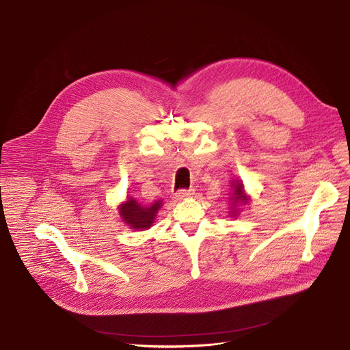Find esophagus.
Returning <instances> with one entry per match:
<instances>
[{"instance_id":"esophagus-1","label":"esophagus","mask_w":350,"mask_h":350,"mask_svg":"<svg viewBox=\"0 0 350 350\" xmlns=\"http://www.w3.org/2000/svg\"><path fill=\"white\" fill-rule=\"evenodd\" d=\"M196 193H194V189L193 188H188V189H178V191L176 193V200H184V198H189V197H193Z\"/></svg>"}]
</instances>
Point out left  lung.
<instances>
[{
  "label": "left lung",
  "mask_w": 350,
  "mask_h": 350,
  "mask_svg": "<svg viewBox=\"0 0 350 350\" xmlns=\"http://www.w3.org/2000/svg\"><path fill=\"white\" fill-rule=\"evenodd\" d=\"M233 204H236V202H241V204H245L247 201H248V198L244 196V189H243V184L241 183H237L236 181V184H234V196H233ZM233 215H236L237 213V209H234V208H232V211H230Z\"/></svg>",
  "instance_id": "8db88e82"
}]
</instances>
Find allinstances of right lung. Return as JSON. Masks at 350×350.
Listing matches in <instances>:
<instances>
[{"instance_id": "obj_1", "label": "right lung", "mask_w": 350, "mask_h": 350, "mask_svg": "<svg viewBox=\"0 0 350 350\" xmlns=\"http://www.w3.org/2000/svg\"><path fill=\"white\" fill-rule=\"evenodd\" d=\"M162 201H156L150 206H142L134 198H129L120 206V215L126 225L133 229H148L153 224Z\"/></svg>"}]
</instances>
